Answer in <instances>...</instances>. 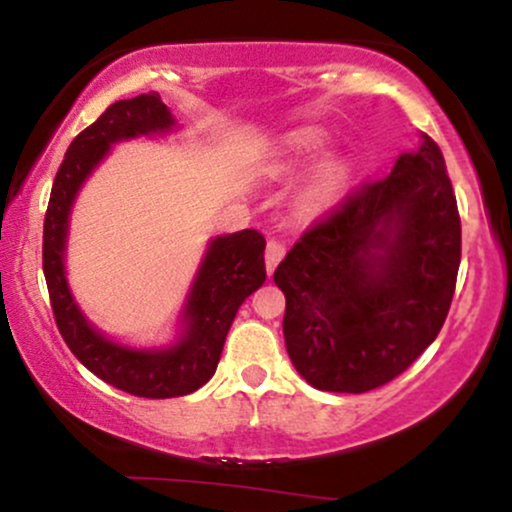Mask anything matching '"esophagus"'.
Returning a JSON list of instances; mask_svg holds the SVG:
<instances>
[{
  "label": "esophagus",
  "instance_id": "esophagus-1",
  "mask_svg": "<svg viewBox=\"0 0 512 512\" xmlns=\"http://www.w3.org/2000/svg\"><path fill=\"white\" fill-rule=\"evenodd\" d=\"M284 255H286V245L281 243V240H276V238L269 240V243H267V255H264V260H267V272L269 274L274 272L276 264L284 260Z\"/></svg>",
  "mask_w": 512,
  "mask_h": 512
}]
</instances>
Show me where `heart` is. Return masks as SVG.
I'll list each match as a JSON object with an SVG mask.
<instances>
[{"mask_svg":"<svg viewBox=\"0 0 512 512\" xmlns=\"http://www.w3.org/2000/svg\"><path fill=\"white\" fill-rule=\"evenodd\" d=\"M327 144H330V137L322 129H301L289 139V154H286V163L281 168L296 170L308 166V163H315L327 151ZM346 178H349L346 163H332V166L322 170L308 192L310 207L325 209L337 202L346 185Z\"/></svg>","mask_w":512,"mask_h":512,"instance_id":"obj_1","label":"heart"}]
</instances>
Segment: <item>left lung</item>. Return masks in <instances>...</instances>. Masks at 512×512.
Masks as SVG:
<instances>
[{"label":"left lung","instance_id":"1","mask_svg":"<svg viewBox=\"0 0 512 512\" xmlns=\"http://www.w3.org/2000/svg\"><path fill=\"white\" fill-rule=\"evenodd\" d=\"M460 257L455 192L424 134L390 175L310 223L276 267L293 366L325 392L358 395L395 380L438 337Z\"/></svg>","mask_w":512,"mask_h":512}]
</instances>
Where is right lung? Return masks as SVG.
Masks as SVG:
<instances>
[{"label":"right lung","mask_w":512,"mask_h":512,"mask_svg":"<svg viewBox=\"0 0 512 512\" xmlns=\"http://www.w3.org/2000/svg\"><path fill=\"white\" fill-rule=\"evenodd\" d=\"M173 117L158 93L117 101L69 144L52 182L43 226V272L52 315L72 354L98 378L134 397L168 399L190 395L214 375L226 334L238 308L267 279L264 245L255 228L211 240L207 257L185 308V334L163 351H137L110 342L93 330L76 308L64 279V238L76 190L96 168L110 144L137 134L166 132Z\"/></svg>","instance_id":"right-lung-1"}]
</instances>
